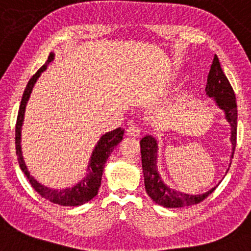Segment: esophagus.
I'll use <instances>...</instances> for the list:
<instances>
[{"label": "esophagus", "mask_w": 251, "mask_h": 251, "mask_svg": "<svg viewBox=\"0 0 251 251\" xmlns=\"http://www.w3.org/2000/svg\"><path fill=\"white\" fill-rule=\"evenodd\" d=\"M126 134L129 136H140L141 135V127L136 124H132L127 127Z\"/></svg>", "instance_id": "34e87169"}]
</instances>
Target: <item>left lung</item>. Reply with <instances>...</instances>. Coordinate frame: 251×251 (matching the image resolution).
<instances>
[{
	"label": "left lung",
	"mask_w": 251,
	"mask_h": 251,
	"mask_svg": "<svg viewBox=\"0 0 251 251\" xmlns=\"http://www.w3.org/2000/svg\"><path fill=\"white\" fill-rule=\"evenodd\" d=\"M206 93L208 97L215 98L218 107L225 111V117L231 125V142H232V158L234 154L236 146V110L235 94L233 91L227 77L222 69L220 60L215 54L213 63L210 66L209 75L207 78ZM141 156H142V169L144 175V186L147 193L154 202L166 208H178L192 206L201 202L214 192L216 188H213L203 195L190 196L178 192L174 189H169L162 183L157 171V141L152 136L147 135L140 141Z\"/></svg>",
	"instance_id": "obj_1"
}]
</instances>
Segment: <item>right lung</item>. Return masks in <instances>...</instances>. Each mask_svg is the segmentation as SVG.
Wrapping results in <instances>:
<instances>
[{"label":"right lung","mask_w":251,"mask_h":251,"mask_svg":"<svg viewBox=\"0 0 251 251\" xmlns=\"http://www.w3.org/2000/svg\"><path fill=\"white\" fill-rule=\"evenodd\" d=\"M54 58V54L51 53L49 54V58L47 62L44 63V66H42L40 69L37 70V73L33 75V77L28 82L26 90L24 92L23 99H21L20 107L18 111V117H17L16 123V152L17 157H18V162L21 168V171L24 172V174L26 175V177L29 181L30 185L33 186V189L36 191L38 195L42 198L51 201V202L60 204V206H80V204L87 202L91 199L98 195L99 188L101 185V178H102V173H103V168L105 162H107L108 157L110 156L112 150L115 149V147L121 142L123 140V135H124V129H122V127H118L112 130V132L105 133L103 136H101L100 141H99L97 147L92 153L90 165H89V174L84 179H82L78 184L74 186L72 189H65V190H53L49 189L47 186L42 185L38 183L36 179H34L29 175V173L27 171L26 165H25L23 154H21V147H20V136H21V126H23L24 122V115H25V109H26V104L29 95L31 93V90L36 83L38 77H40L41 73L44 72L47 69V66L50 63Z\"/></svg>","instance_id":"right-lung-1"}]
</instances>
